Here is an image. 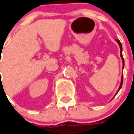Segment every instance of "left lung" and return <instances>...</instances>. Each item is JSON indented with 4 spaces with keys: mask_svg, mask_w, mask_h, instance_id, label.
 I'll use <instances>...</instances> for the list:
<instances>
[{
    "mask_svg": "<svg viewBox=\"0 0 134 134\" xmlns=\"http://www.w3.org/2000/svg\"><path fill=\"white\" fill-rule=\"evenodd\" d=\"M116 40L117 42L118 43L119 46H120V57H121V58H122V69H124V67H125V60H124V58H123V57H122V44H121V42H120L119 40ZM122 83H123V74L122 75V77H121V83H120V87H119L118 90V91H117L116 94H115V96L117 94H118V92H119V90L121 89L122 86Z\"/></svg>",
    "mask_w": 134,
    "mask_h": 134,
    "instance_id": "obj_1",
    "label": "left lung"
}]
</instances>
